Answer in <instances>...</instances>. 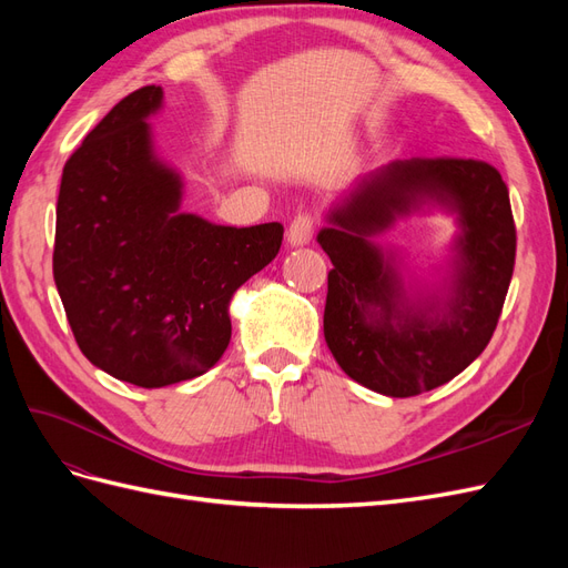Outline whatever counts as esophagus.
Here are the masks:
<instances>
[{"label": "esophagus", "mask_w": 568, "mask_h": 568, "mask_svg": "<svg viewBox=\"0 0 568 568\" xmlns=\"http://www.w3.org/2000/svg\"><path fill=\"white\" fill-rule=\"evenodd\" d=\"M313 227H315V220H313V215H307V213L296 215L294 220H291L288 232H286V242H288V246H305V244H311V239H313Z\"/></svg>", "instance_id": "1"}]
</instances>
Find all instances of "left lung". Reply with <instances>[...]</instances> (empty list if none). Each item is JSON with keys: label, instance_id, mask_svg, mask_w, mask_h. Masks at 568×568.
Listing matches in <instances>:
<instances>
[{"label": "left lung", "instance_id": "obj_1", "mask_svg": "<svg viewBox=\"0 0 568 568\" xmlns=\"http://www.w3.org/2000/svg\"><path fill=\"white\" fill-rule=\"evenodd\" d=\"M443 210L458 234L434 281L375 242L400 216ZM329 255L324 341L365 388L409 398L448 384L486 351L500 320L517 253L503 175L474 159L390 161L357 178L324 215Z\"/></svg>", "mask_w": 568, "mask_h": 568}]
</instances>
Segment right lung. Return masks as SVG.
Listing matches in <instances>:
<instances>
[{"label":"right lung","instance_id":"1","mask_svg":"<svg viewBox=\"0 0 568 568\" xmlns=\"http://www.w3.org/2000/svg\"><path fill=\"white\" fill-rule=\"evenodd\" d=\"M156 84L128 94L65 161L54 282L82 355L163 388L209 372L232 338L236 288L280 253L284 227L215 225L182 211L184 180L153 144Z\"/></svg>","mask_w":568,"mask_h":568}]
</instances>
